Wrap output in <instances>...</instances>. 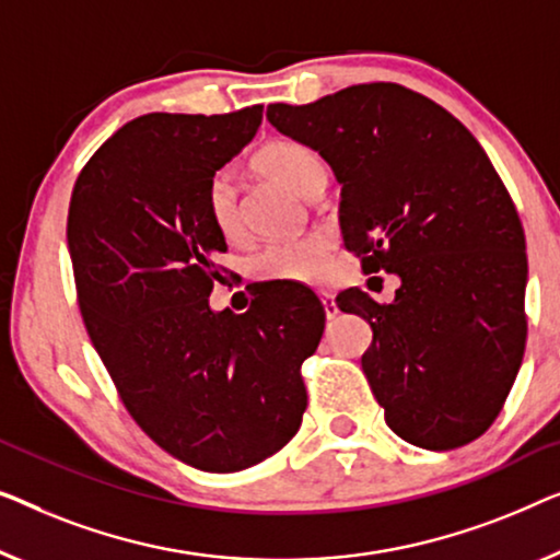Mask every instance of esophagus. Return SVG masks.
Segmentation results:
<instances>
[{
  "label": "esophagus",
  "instance_id": "34e87169",
  "mask_svg": "<svg viewBox=\"0 0 560 560\" xmlns=\"http://www.w3.org/2000/svg\"><path fill=\"white\" fill-rule=\"evenodd\" d=\"M319 302H322V306H325L327 319H335V317H337V304H335V296H332V294H327V291H322V294H319Z\"/></svg>",
  "mask_w": 560,
  "mask_h": 560
}]
</instances>
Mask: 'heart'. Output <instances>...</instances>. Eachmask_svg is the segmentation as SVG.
<instances>
[{"label":"heart","instance_id":"b5f03b06","mask_svg":"<svg viewBox=\"0 0 560 560\" xmlns=\"http://www.w3.org/2000/svg\"><path fill=\"white\" fill-rule=\"evenodd\" d=\"M258 175L277 179L287 185L291 192L312 198L319 192L325 175H322V164L310 149L296 144V141L279 139L269 141L261 147L250 162ZM205 210L215 231L223 238H233L241 231L238 218V200L235 190L225 179H212L205 195ZM329 243L327 235L310 233L294 241L269 243L254 258V273L266 281H289V283H317L327 271L329 261Z\"/></svg>","mask_w":560,"mask_h":560}]
</instances>
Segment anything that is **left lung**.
<instances>
[{"label":"left lung","mask_w":560,"mask_h":560,"mask_svg":"<svg viewBox=\"0 0 560 560\" xmlns=\"http://www.w3.org/2000/svg\"><path fill=\"white\" fill-rule=\"evenodd\" d=\"M266 119L332 167L342 241L362 271L400 279L390 304L337 294L373 329L362 373L385 423L431 452L482 436L527 335L525 233L490 156L446 108L398 83L271 104Z\"/></svg>","instance_id":"obj_1"}]
</instances>
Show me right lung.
I'll use <instances>...</instances> for the list:
<instances>
[{"label": "right lung", "instance_id": "right-lung-1", "mask_svg": "<svg viewBox=\"0 0 560 560\" xmlns=\"http://www.w3.org/2000/svg\"><path fill=\"white\" fill-rule=\"evenodd\" d=\"M264 106L147 114L91 156L68 210V250L93 348L141 431L202 471H238L302 427L299 368L325 332V306L279 283L246 314L212 312L225 238L205 195L256 137Z\"/></svg>", "mask_w": 560, "mask_h": 560}]
</instances>
